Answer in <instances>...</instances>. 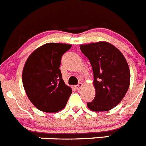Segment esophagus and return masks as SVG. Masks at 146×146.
<instances>
[{"label": "esophagus", "mask_w": 146, "mask_h": 146, "mask_svg": "<svg viewBox=\"0 0 146 146\" xmlns=\"http://www.w3.org/2000/svg\"><path fill=\"white\" fill-rule=\"evenodd\" d=\"M82 86H83V84L82 83H81V82H79V83L78 84H77L76 86V89L77 90H79V89H81L82 88Z\"/></svg>", "instance_id": "1"}]
</instances>
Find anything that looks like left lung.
Here are the masks:
<instances>
[{
    "label": "left lung",
    "instance_id": "8db88e82",
    "mask_svg": "<svg viewBox=\"0 0 146 146\" xmlns=\"http://www.w3.org/2000/svg\"><path fill=\"white\" fill-rule=\"evenodd\" d=\"M82 52L92 65L96 96L87 103L90 110H111L126 95L130 83L129 65L122 53L106 42L81 45Z\"/></svg>",
    "mask_w": 146,
    "mask_h": 146
}]
</instances>
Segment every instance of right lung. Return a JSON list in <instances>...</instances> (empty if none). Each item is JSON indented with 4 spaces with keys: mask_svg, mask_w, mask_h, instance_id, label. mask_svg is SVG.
Masks as SVG:
<instances>
[{
    "mask_svg": "<svg viewBox=\"0 0 146 146\" xmlns=\"http://www.w3.org/2000/svg\"><path fill=\"white\" fill-rule=\"evenodd\" d=\"M71 45L48 43L29 56L23 70V84L28 98L39 110L56 112L64 108L72 93L59 69L63 54Z\"/></svg>",
    "mask_w": 146,
    "mask_h": 146,
    "instance_id": "right-lung-1",
    "label": "right lung"
}]
</instances>
